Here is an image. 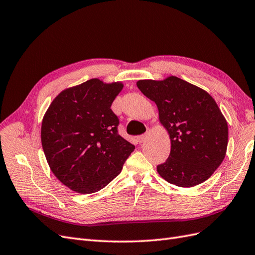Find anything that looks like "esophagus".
<instances>
[{
  "instance_id": "obj_1",
  "label": "esophagus",
  "mask_w": 255,
  "mask_h": 255,
  "mask_svg": "<svg viewBox=\"0 0 255 255\" xmlns=\"http://www.w3.org/2000/svg\"><path fill=\"white\" fill-rule=\"evenodd\" d=\"M146 137H148V135H145V134H144V135H140V136H138V137H137V141L139 142V143H142V142H143V141L146 139Z\"/></svg>"
}]
</instances>
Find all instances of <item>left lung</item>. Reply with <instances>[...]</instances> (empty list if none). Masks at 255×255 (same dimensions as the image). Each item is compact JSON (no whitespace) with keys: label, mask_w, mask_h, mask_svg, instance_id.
Segmentation results:
<instances>
[{"label":"left lung","mask_w":255,"mask_h":255,"mask_svg":"<svg viewBox=\"0 0 255 255\" xmlns=\"http://www.w3.org/2000/svg\"><path fill=\"white\" fill-rule=\"evenodd\" d=\"M137 87L155 102L158 120L169 134L170 155L157 166L168 183L192 187L210 179L225 159L228 122L204 89L176 76L139 80Z\"/></svg>","instance_id":"8db88e82"}]
</instances>
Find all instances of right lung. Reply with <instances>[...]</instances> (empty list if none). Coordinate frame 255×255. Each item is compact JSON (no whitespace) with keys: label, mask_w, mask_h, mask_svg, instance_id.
<instances>
[{"label":"right lung","mask_w":255,"mask_h":255,"mask_svg":"<svg viewBox=\"0 0 255 255\" xmlns=\"http://www.w3.org/2000/svg\"><path fill=\"white\" fill-rule=\"evenodd\" d=\"M122 88V82L91 79L64 89L45 112L42 149L51 171L69 189L88 195L104 188L134 151L111 110Z\"/></svg>","instance_id":"add662e5"}]
</instances>
